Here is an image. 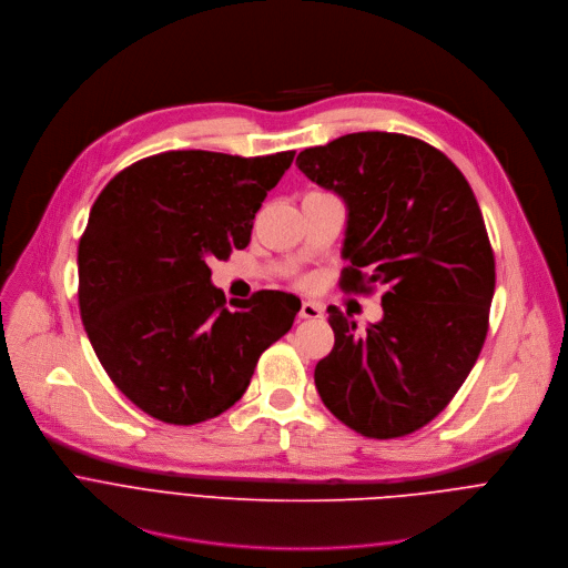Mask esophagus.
I'll return each instance as SVG.
<instances>
[{"instance_id": "1", "label": "esophagus", "mask_w": 568, "mask_h": 568, "mask_svg": "<svg viewBox=\"0 0 568 568\" xmlns=\"http://www.w3.org/2000/svg\"><path fill=\"white\" fill-rule=\"evenodd\" d=\"M298 316L301 318H321L323 316V305H318L314 301H303Z\"/></svg>"}]
</instances>
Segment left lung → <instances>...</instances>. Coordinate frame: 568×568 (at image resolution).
I'll return each mask as SVG.
<instances>
[{
	"label": "left lung",
	"mask_w": 568,
	"mask_h": 568,
	"mask_svg": "<svg viewBox=\"0 0 568 568\" xmlns=\"http://www.w3.org/2000/svg\"><path fill=\"white\" fill-rule=\"evenodd\" d=\"M296 164L346 204L342 287H384L366 333L328 307L335 348L314 368L316 390L357 434L407 436L447 407L488 335L495 254L478 202L440 150L407 134H346Z\"/></svg>",
	"instance_id": "obj_1"
}]
</instances>
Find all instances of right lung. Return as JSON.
<instances>
[{
    "label": "right lung",
    "instance_id": "obj_1",
    "mask_svg": "<svg viewBox=\"0 0 568 568\" xmlns=\"http://www.w3.org/2000/svg\"><path fill=\"white\" fill-rule=\"evenodd\" d=\"M292 159L171 150L97 197L78 245L80 316L110 379L148 416L184 427L220 416L292 328L294 294L261 290L226 305L209 270L250 245Z\"/></svg>",
    "mask_w": 568,
    "mask_h": 568
}]
</instances>
